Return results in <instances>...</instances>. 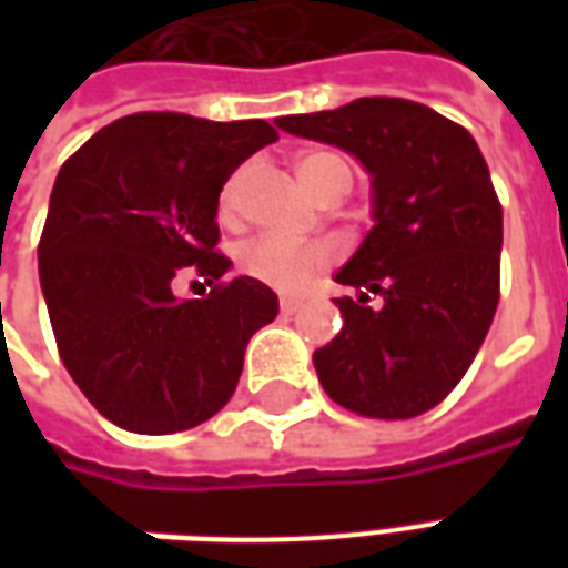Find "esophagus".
<instances>
[{
  "label": "esophagus",
  "mask_w": 568,
  "mask_h": 568,
  "mask_svg": "<svg viewBox=\"0 0 568 568\" xmlns=\"http://www.w3.org/2000/svg\"><path fill=\"white\" fill-rule=\"evenodd\" d=\"M280 310H283L285 316H292V313H297L301 310V297H280Z\"/></svg>",
  "instance_id": "obj_1"
}]
</instances>
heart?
Instances as JSON below:
<instances>
[{
	"mask_svg": "<svg viewBox=\"0 0 568 568\" xmlns=\"http://www.w3.org/2000/svg\"><path fill=\"white\" fill-rule=\"evenodd\" d=\"M243 170H236L227 182H224L222 194H219V219L231 222L236 210V194L243 185ZM297 175L307 187L313 197H322L334 187H346L353 182L349 173V163L344 158H337L332 151H310L297 161ZM334 261V248L328 243H295V240H285V236H255L240 246L236 252V264L240 271L258 280L273 288H285V292H295L325 271Z\"/></svg>",
	"mask_w": 568,
	"mask_h": 568,
	"instance_id": "obj_1",
	"label": "heart"
}]
</instances>
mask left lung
<instances>
[{"label":"left lung","mask_w":568,"mask_h":568,"mask_svg":"<svg viewBox=\"0 0 568 568\" xmlns=\"http://www.w3.org/2000/svg\"><path fill=\"white\" fill-rule=\"evenodd\" d=\"M276 128L356 154L374 187V227L337 273L358 301L334 297L344 328L313 353L322 389L358 417L426 414L463 381L499 307L501 203L475 136L402 97Z\"/></svg>","instance_id":"left-lung-1"}]
</instances>
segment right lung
<instances>
[{"instance_id":"add662e5","label":"right lung","mask_w":568,"mask_h":568,"mask_svg":"<svg viewBox=\"0 0 568 568\" xmlns=\"http://www.w3.org/2000/svg\"><path fill=\"white\" fill-rule=\"evenodd\" d=\"M276 140L261 118L136 112L60 166L39 280L69 377L115 426L170 435L231 402L248 337L280 301L252 276L224 283L215 212L227 175ZM185 272L211 295L179 302Z\"/></svg>"}]
</instances>
